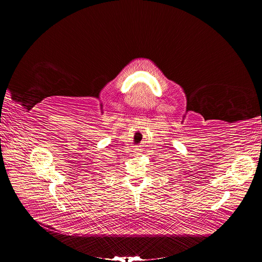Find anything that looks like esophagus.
Listing matches in <instances>:
<instances>
[{
    "label": "esophagus",
    "mask_w": 262,
    "mask_h": 262,
    "mask_svg": "<svg viewBox=\"0 0 262 262\" xmlns=\"http://www.w3.org/2000/svg\"><path fill=\"white\" fill-rule=\"evenodd\" d=\"M139 152H140V150H139V149H138V150H136V152H135V155H137V156H139V155H141V154H140Z\"/></svg>",
    "instance_id": "1"
}]
</instances>
